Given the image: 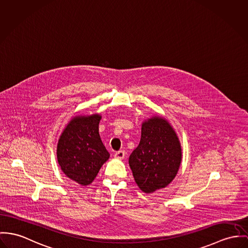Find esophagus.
Returning a JSON list of instances; mask_svg holds the SVG:
<instances>
[{"label":"esophagus","mask_w":248,"mask_h":248,"mask_svg":"<svg viewBox=\"0 0 248 248\" xmlns=\"http://www.w3.org/2000/svg\"><path fill=\"white\" fill-rule=\"evenodd\" d=\"M124 155H125V152L124 150H120V151H118V152L114 154L115 157L120 158V159H123L124 157Z\"/></svg>","instance_id":"1"}]
</instances>
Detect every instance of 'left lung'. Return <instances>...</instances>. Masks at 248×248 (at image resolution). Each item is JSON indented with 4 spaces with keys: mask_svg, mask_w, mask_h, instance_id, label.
<instances>
[{
    "mask_svg": "<svg viewBox=\"0 0 248 248\" xmlns=\"http://www.w3.org/2000/svg\"><path fill=\"white\" fill-rule=\"evenodd\" d=\"M128 162L137 185L144 192H154L171 183L181 162V147L165 119L154 117L142 124L140 143Z\"/></svg>",
    "mask_w": 248,
    "mask_h": 248,
    "instance_id": "obj_1",
    "label": "left lung"
}]
</instances>
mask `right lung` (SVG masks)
I'll use <instances>...</instances> for the list:
<instances>
[{
    "instance_id": "add662e5",
    "label": "right lung",
    "mask_w": 248,
    "mask_h": 248,
    "mask_svg": "<svg viewBox=\"0 0 248 248\" xmlns=\"http://www.w3.org/2000/svg\"><path fill=\"white\" fill-rule=\"evenodd\" d=\"M100 115L74 118L60 136L57 160L63 172L86 186L95 178L109 153L99 135Z\"/></svg>"
}]
</instances>
